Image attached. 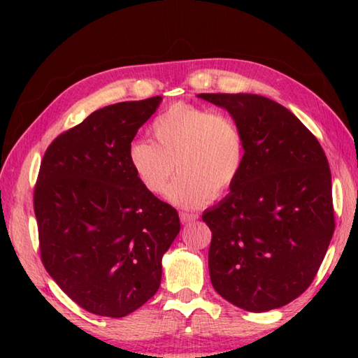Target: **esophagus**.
<instances>
[{
  "mask_svg": "<svg viewBox=\"0 0 358 358\" xmlns=\"http://www.w3.org/2000/svg\"><path fill=\"white\" fill-rule=\"evenodd\" d=\"M199 217L196 213H187V211H180V221L183 224H191Z\"/></svg>",
  "mask_w": 358,
  "mask_h": 358,
  "instance_id": "34e87169",
  "label": "esophagus"
}]
</instances>
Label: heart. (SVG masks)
Masks as SVG:
<instances>
[{
	"label": "heart",
	"instance_id": "1",
	"mask_svg": "<svg viewBox=\"0 0 358 358\" xmlns=\"http://www.w3.org/2000/svg\"><path fill=\"white\" fill-rule=\"evenodd\" d=\"M153 142L136 141L128 150L132 172L155 196L164 194L175 171L180 177L169 199L180 207H202L226 194L245 166V137L230 115L177 102L150 126Z\"/></svg>",
	"mask_w": 358,
	"mask_h": 358
}]
</instances>
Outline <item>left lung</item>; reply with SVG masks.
Segmentation results:
<instances>
[{
	"mask_svg": "<svg viewBox=\"0 0 358 358\" xmlns=\"http://www.w3.org/2000/svg\"><path fill=\"white\" fill-rule=\"evenodd\" d=\"M245 137V166L203 222L210 280L251 313L287 305L311 286L335 232L331 173L322 147L295 115L257 94L202 93Z\"/></svg>",
	"mask_w": 358,
	"mask_h": 358,
	"instance_id": "left-lung-1",
	"label": "left lung"
}]
</instances>
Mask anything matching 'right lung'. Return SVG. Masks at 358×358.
<instances>
[{
  "label": "right lung",
  "instance_id": "obj_1",
  "mask_svg": "<svg viewBox=\"0 0 358 358\" xmlns=\"http://www.w3.org/2000/svg\"><path fill=\"white\" fill-rule=\"evenodd\" d=\"M161 96L93 112L45 150L34 185L41 260L85 311L123 317L161 284V259L180 232L172 205L148 192L128 150Z\"/></svg>",
  "mask_w": 358,
  "mask_h": 358
}]
</instances>
